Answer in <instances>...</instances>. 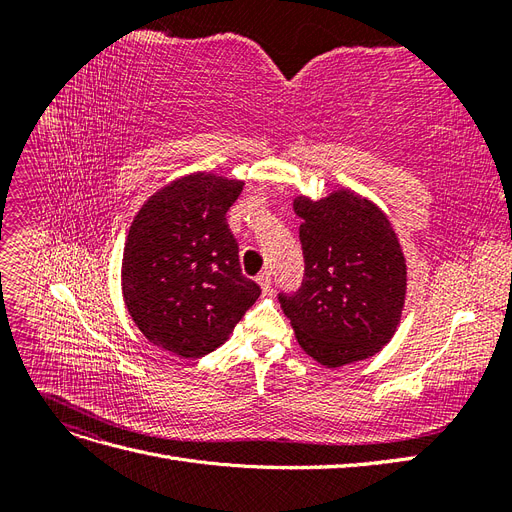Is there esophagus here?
<instances>
[{
  "mask_svg": "<svg viewBox=\"0 0 512 512\" xmlns=\"http://www.w3.org/2000/svg\"><path fill=\"white\" fill-rule=\"evenodd\" d=\"M256 282L260 284L262 292H271V273H269V271H262V273L256 277Z\"/></svg>",
  "mask_w": 512,
  "mask_h": 512,
  "instance_id": "34e87169",
  "label": "esophagus"
}]
</instances>
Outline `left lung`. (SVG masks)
<instances>
[{"mask_svg":"<svg viewBox=\"0 0 512 512\" xmlns=\"http://www.w3.org/2000/svg\"><path fill=\"white\" fill-rule=\"evenodd\" d=\"M303 220L301 288L280 294L299 346L324 367H342L380 352L397 331L408 267L386 213L354 190L294 198Z\"/></svg>","mask_w":512,"mask_h":512,"instance_id":"obj_1","label":"left lung"}]
</instances>
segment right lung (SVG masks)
<instances>
[{"label":"right lung","instance_id":"right-lung-1","mask_svg":"<svg viewBox=\"0 0 512 512\" xmlns=\"http://www.w3.org/2000/svg\"><path fill=\"white\" fill-rule=\"evenodd\" d=\"M243 181L190 173L153 192L134 215L121 290L141 333L183 359L222 346L260 286L241 273L226 211Z\"/></svg>","mask_w":512,"mask_h":512}]
</instances>
